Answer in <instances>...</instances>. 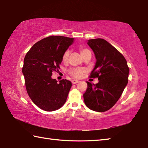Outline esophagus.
Wrapping results in <instances>:
<instances>
[{
    "label": "esophagus",
    "instance_id": "esophagus-1",
    "mask_svg": "<svg viewBox=\"0 0 148 148\" xmlns=\"http://www.w3.org/2000/svg\"><path fill=\"white\" fill-rule=\"evenodd\" d=\"M79 81H78V80H72V84H76V83H79Z\"/></svg>",
    "mask_w": 148,
    "mask_h": 148
}]
</instances>
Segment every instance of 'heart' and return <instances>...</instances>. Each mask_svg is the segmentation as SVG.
I'll use <instances>...</instances> for the list:
<instances>
[{
	"mask_svg": "<svg viewBox=\"0 0 148 148\" xmlns=\"http://www.w3.org/2000/svg\"><path fill=\"white\" fill-rule=\"evenodd\" d=\"M79 51L81 53V55L82 56L84 54H85L86 53L90 51L88 49L84 48H80ZM69 55V50H66V51L64 52V53L62 55L63 62H66L67 60ZM84 72V71L83 69H72L70 71H69V74H70L71 76H72L73 77L79 78L82 76V75H83Z\"/></svg>",
	"mask_w": 148,
	"mask_h": 148,
	"instance_id": "heart-1",
	"label": "heart"
}]
</instances>
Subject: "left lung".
Here are the masks:
<instances>
[{
	"label": "left lung",
	"instance_id": "left-lung-1",
	"mask_svg": "<svg viewBox=\"0 0 148 148\" xmlns=\"http://www.w3.org/2000/svg\"><path fill=\"white\" fill-rule=\"evenodd\" d=\"M87 44L97 60L90 77H97L99 83L94 84L87 81L88 88L83 94L84 103L94 111L104 112L121 97L128 83L129 68L121 53L107 40L90 39Z\"/></svg>",
	"mask_w": 148,
	"mask_h": 148
}]
</instances>
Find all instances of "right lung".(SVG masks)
Masks as SVG:
<instances>
[{"label": "right lung", "mask_w": 148, "mask_h": 148, "mask_svg": "<svg viewBox=\"0 0 148 148\" xmlns=\"http://www.w3.org/2000/svg\"><path fill=\"white\" fill-rule=\"evenodd\" d=\"M74 38L51 36L36 42L24 58L22 72L27 93L32 102L46 111L57 110L64 105L72 83L52 79V72L60 69L62 55Z\"/></svg>", "instance_id": "1"}]
</instances>
